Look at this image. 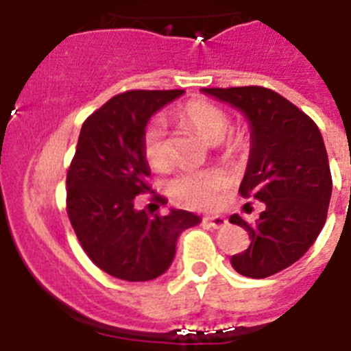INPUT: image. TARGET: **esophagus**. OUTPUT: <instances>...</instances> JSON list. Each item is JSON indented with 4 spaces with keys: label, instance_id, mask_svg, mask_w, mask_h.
<instances>
[{
    "label": "esophagus",
    "instance_id": "obj_1",
    "mask_svg": "<svg viewBox=\"0 0 351 351\" xmlns=\"http://www.w3.org/2000/svg\"><path fill=\"white\" fill-rule=\"evenodd\" d=\"M204 223L207 226H210V228H223L228 221L223 216H207V218H204Z\"/></svg>",
    "mask_w": 351,
    "mask_h": 351
}]
</instances>
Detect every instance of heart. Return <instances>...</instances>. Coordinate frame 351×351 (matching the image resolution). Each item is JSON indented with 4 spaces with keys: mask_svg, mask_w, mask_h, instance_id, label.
Masks as SVG:
<instances>
[{
    "mask_svg": "<svg viewBox=\"0 0 351 351\" xmlns=\"http://www.w3.org/2000/svg\"><path fill=\"white\" fill-rule=\"evenodd\" d=\"M178 117L197 130L206 141H225V133L230 126L228 114L218 105L206 100H191L178 108ZM226 144H234V138H226ZM142 154L149 167L163 172L170 167L169 144L160 123H151L142 135ZM226 178L221 172L186 170L178 173L169 182L170 197L178 204L193 209H213L219 202V191L225 188Z\"/></svg>",
    "mask_w": 351,
    "mask_h": 351,
    "instance_id": "heart-1",
    "label": "heart"
}]
</instances>
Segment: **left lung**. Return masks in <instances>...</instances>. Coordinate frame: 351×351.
<instances>
[{
  "label": "left lung",
  "mask_w": 351,
  "mask_h": 351,
  "mask_svg": "<svg viewBox=\"0 0 351 351\" xmlns=\"http://www.w3.org/2000/svg\"><path fill=\"white\" fill-rule=\"evenodd\" d=\"M204 93L243 110L251 125V153L239 193L265 204L255 223L239 214L230 223L250 232V247L232 255L246 278H269L311 247L327 219L332 176L315 121L280 93L262 86L206 88Z\"/></svg>",
  "instance_id": "1"
}]
</instances>
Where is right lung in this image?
Returning <instances> with one entry per match:
<instances>
[{"label": "right lung", "mask_w": 351, "mask_h": 351, "mask_svg": "<svg viewBox=\"0 0 351 351\" xmlns=\"http://www.w3.org/2000/svg\"><path fill=\"white\" fill-rule=\"evenodd\" d=\"M182 93H121L80 128L66 173V213L86 255L117 280L149 281L163 274L176 255L179 234L200 223L182 209L161 216L133 207L138 195L153 191L142 154L145 125L158 108Z\"/></svg>", "instance_id": "add662e5"}]
</instances>
